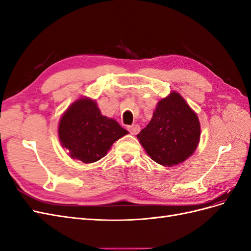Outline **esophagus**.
<instances>
[{"instance_id": "34e87169", "label": "esophagus", "mask_w": 251, "mask_h": 251, "mask_svg": "<svg viewBox=\"0 0 251 251\" xmlns=\"http://www.w3.org/2000/svg\"><path fill=\"white\" fill-rule=\"evenodd\" d=\"M127 130H128V132H130L131 134L135 135V134H137L139 132L140 126L138 125H132V126H127Z\"/></svg>"}]
</instances>
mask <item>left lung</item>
<instances>
[{"mask_svg":"<svg viewBox=\"0 0 251 251\" xmlns=\"http://www.w3.org/2000/svg\"><path fill=\"white\" fill-rule=\"evenodd\" d=\"M155 162L172 166L193 155L200 139L197 114L177 92L158 102L150 124L137 135Z\"/></svg>","mask_w":251,"mask_h":251,"instance_id":"obj_1","label":"left lung"}]
</instances>
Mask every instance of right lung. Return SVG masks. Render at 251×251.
<instances>
[{"instance_id":"right-lung-1","label":"right lung","mask_w":251,"mask_h":251,"mask_svg":"<svg viewBox=\"0 0 251 251\" xmlns=\"http://www.w3.org/2000/svg\"><path fill=\"white\" fill-rule=\"evenodd\" d=\"M127 131L117 121L102 116L95 101L80 98L60 118L58 136L70 156L92 163L107 155L112 144Z\"/></svg>"}]
</instances>
